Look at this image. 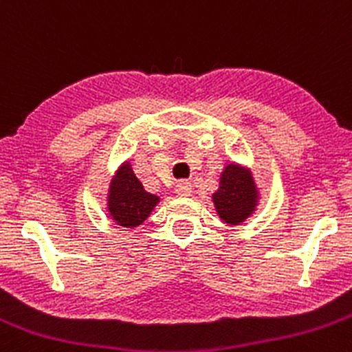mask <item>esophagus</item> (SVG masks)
I'll return each mask as SVG.
<instances>
[{
	"label": "esophagus",
	"mask_w": 352,
	"mask_h": 352,
	"mask_svg": "<svg viewBox=\"0 0 352 352\" xmlns=\"http://www.w3.org/2000/svg\"><path fill=\"white\" fill-rule=\"evenodd\" d=\"M177 197H190L191 195V184L188 181H179L175 188Z\"/></svg>",
	"instance_id": "1"
}]
</instances>
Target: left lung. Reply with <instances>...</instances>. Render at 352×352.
<instances>
[{
	"label": "left lung",
	"mask_w": 352,
	"mask_h": 352,
	"mask_svg": "<svg viewBox=\"0 0 352 352\" xmlns=\"http://www.w3.org/2000/svg\"><path fill=\"white\" fill-rule=\"evenodd\" d=\"M261 193L251 168L227 162L220 175L219 190L212 195L217 215L229 226H241L259 205Z\"/></svg>",
	"instance_id": "8db88e82"
}]
</instances>
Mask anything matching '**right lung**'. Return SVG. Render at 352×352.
<instances>
[{
    "label": "right lung",
    "mask_w": 352,
    "mask_h": 352,
    "mask_svg": "<svg viewBox=\"0 0 352 352\" xmlns=\"http://www.w3.org/2000/svg\"><path fill=\"white\" fill-rule=\"evenodd\" d=\"M161 198L144 190L130 161L122 162L110 181L107 193V212L123 229H135L151 217Z\"/></svg>",
    "instance_id": "obj_1"
}]
</instances>
